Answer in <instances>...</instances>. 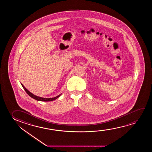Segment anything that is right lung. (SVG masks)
I'll return each mask as SVG.
<instances>
[{"label": "right lung", "instance_id": "add662e5", "mask_svg": "<svg viewBox=\"0 0 152 152\" xmlns=\"http://www.w3.org/2000/svg\"><path fill=\"white\" fill-rule=\"evenodd\" d=\"M21 85H22V87H23V88H24V89L25 90V91H26V92L27 93V94H28V96H30L31 98H33L34 99L37 100V101H45V102L51 101H53V100H56V99L57 98H58V97L61 96L60 94V95H58V96H57L56 97H54V98H42V97L38 96H35V95H34L33 94H31V92H30L28 90L26 89V88H25V87L22 85V84H21Z\"/></svg>", "mask_w": 152, "mask_h": 152}]
</instances>
